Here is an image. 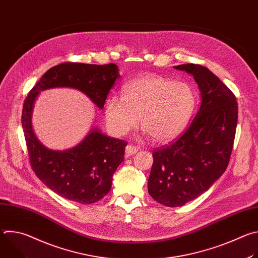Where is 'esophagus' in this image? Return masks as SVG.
Here are the masks:
<instances>
[{
	"label": "esophagus",
	"instance_id": "34e87169",
	"mask_svg": "<svg viewBox=\"0 0 258 258\" xmlns=\"http://www.w3.org/2000/svg\"><path fill=\"white\" fill-rule=\"evenodd\" d=\"M138 151H139V148H138L137 146H135V145L131 144V145H127L125 147V153H126V155H134Z\"/></svg>",
	"mask_w": 258,
	"mask_h": 258
}]
</instances>
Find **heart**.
<instances>
[{"instance_id":"heart-1","label":"heart","mask_w":258,"mask_h":258,"mask_svg":"<svg viewBox=\"0 0 258 258\" xmlns=\"http://www.w3.org/2000/svg\"><path fill=\"white\" fill-rule=\"evenodd\" d=\"M195 104L190 85L148 73L130 81L122 89V98L110 97L105 115L117 135L135 128L140 117L142 128L153 141L166 143L185 130Z\"/></svg>"}]
</instances>
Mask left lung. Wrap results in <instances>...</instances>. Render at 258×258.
Instances as JSON below:
<instances>
[{"label":"left lung","instance_id":"8db88e82","mask_svg":"<svg viewBox=\"0 0 258 258\" xmlns=\"http://www.w3.org/2000/svg\"><path fill=\"white\" fill-rule=\"evenodd\" d=\"M174 68L194 77L202 102L185 133L153 152L148 192L168 207L196 199L222 176L231 158L238 120L235 95L208 68L193 63Z\"/></svg>","mask_w":258,"mask_h":258}]
</instances>
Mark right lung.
I'll return each mask as SVG.
<instances>
[{"label": "right lung", "instance_id": "right-lung-1", "mask_svg": "<svg viewBox=\"0 0 258 258\" xmlns=\"http://www.w3.org/2000/svg\"><path fill=\"white\" fill-rule=\"evenodd\" d=\"M117 65L66 62L50 68L28 93L22 109V127L31 168L59 196L82 204L101 200L111 189L112 176L124 159L126 142L107 137L97 128L76 147L64 151L46 148L31 125L33 104L40 92L73 88L85 93L100 109L118 80Z\"/></svg>", "mask_w": 258, "mask_h": 258}]
</instances>
